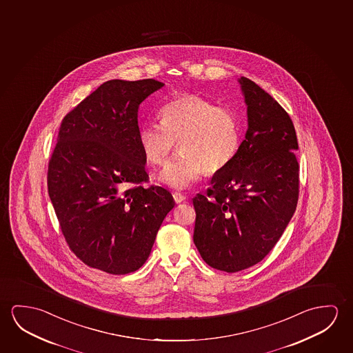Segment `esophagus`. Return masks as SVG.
I'll use <instances>...</instances> for the list:
<instances>
[{
	"instance_id": "1",
	"label": "esophagus",
	"mask_w": 353,
	"mask_h": 353,
	"mask_svg": "<svg viewBox=\"0 0 353 353\" xmlns=\"http://www.w3.org/2000/svg\"><path fill=\"white\" fill-rule=\"evenodd\" d=\"M173 197L174 201L176 202V203H181V202H184L186 200V196L184 194H181V192H174Z\"/></svg>"
}]
</instances>
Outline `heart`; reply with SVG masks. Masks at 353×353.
<instances>
[{"label": "heart", "instance_id": "heart-1", "mask_svg": "<svg viewBox=\"0 0 353 353\" xmlns=\"http://www.w3.org/2000/svg\"><path fill=\"white\" fill-rule=\"evenodd\" d=\"M162 123H145L139 140L145 159L162 165L179 142L180 153L159 174V181L184 190L203 173L216 174L234 161L241 145L239 117L197 94L180 95L161 110Z\"/></svg>", "mask_w": 353, "mask_h": 353}]
</instances>
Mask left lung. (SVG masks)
<instances>
[{
    "instance_id": "1",
    "label": "left lung",
    "mask_w": 353,
    "mask_h": 353,
    "mask_svg": "<svg viewBox=\"0 0 353 353\" xmlns=\"http://www.w3.org/2000/svg\"><path fill=\"white\" fill-rule=\"evenodd\" d=\"M248 115L234 161L192 199L194 243L213 269L238 272L260 263L296 211L299 165L290 115L252 79L241 77Z\"/></svg>"
}]
</instances>
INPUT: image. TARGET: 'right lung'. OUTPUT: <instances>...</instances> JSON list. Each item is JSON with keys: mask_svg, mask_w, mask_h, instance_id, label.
I'll return each instance as SVG.
<instances>
[{"mask_svg": "<svg viewBox=\"0 0 353 353\" xmlns=\"http://www.w3.org/2000/svg\"><path fill=\"white\" fill-rule=\"evenodd\" d=\"M156 79H112L62 120L48 169V190L70 249L112 274L140 269L151 254L173 196L148 180L139 140L142 101Z\"/></svg>", "mask_w": 353, "mask_h": 353, "instance_id": "obj_1", "label": "right lung"}]
</instances>
